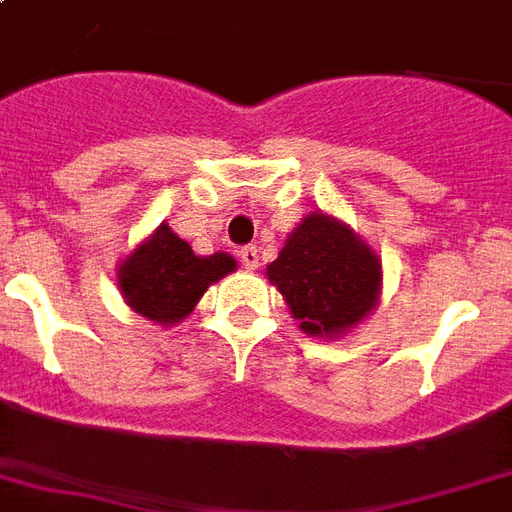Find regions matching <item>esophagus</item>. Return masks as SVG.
Masks as SVG:
<instances>
[{"label": "esophagus", "mask_w": 512, "mask_h": 512, "mask_svg": "<svg viewBox=\"0 0 512 512\" xmlns=\"http://www.w3.org/2000/svg\"><path fill=\"white\" fill-rule=\"evenodd\" d=\"M239 257H241V265H244L247 271H255L257 260H260V255H257V247H244L239 252Z\"/></svg>", "instance_id": "34e87169"}]
</instances>
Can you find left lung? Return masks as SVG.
Segmentation results:
<instances>
[{"instance_id": "1", "label": "left lung", "mask_w": 512, "mask_h": 512, "mask_svg": "<svg viewBox=\"0 0 512 512\" xmlns=\"http://www.w3.org/2000/svg\"><path fill=\"white\" fill-rule=\"evenodd\" d=\"M268 279L303 333L341 335L376 306L381 263L343 222L319 212L292 230Z\"/></svg>"}]
</instances>
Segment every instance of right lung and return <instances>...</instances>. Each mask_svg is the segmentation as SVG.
<instances>
[{"instance_id":"1","label":"right lung","mask_w":512,"mask_h":512,"mask_svg":"<svg viewBox=\"0 0 512 512\" xmlns=\"http://www.w3.org/2000/svg\"><path fill=\"white\" fill-rule=\"evenodd\" d=\"M233 268L236 260L225 252L198 257L169 225H161L120 265L117 284L136 314L174 325L193 311L209 284Z\"/></svg>"}]
</instances>
